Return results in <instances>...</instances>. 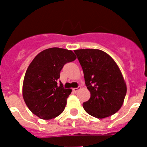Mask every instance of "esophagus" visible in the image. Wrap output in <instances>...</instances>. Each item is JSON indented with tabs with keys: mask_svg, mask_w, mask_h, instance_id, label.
<instances>
[{
	"mask_svg": "<svg viewBox=\"0 0 147 147\" xmlns=\"http://www.w3.org/2000/svg\"><path fill=\"white\" fill-rule=\"evenodd\" d=\"M80 89H81V87H80V86H79V87H77V88H73V91L74 92V93H76V92H77V91H79V90H80Z\"/></svg>",
	"mask_w": 147,
	"mask_h": 147,
	"instance_id": "esophagus-1",
	"label": "esophagus"
}]
</instances>
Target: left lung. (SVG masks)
Wrapping results in <instances>:
<instances>
[{
    "instance_id": "obj_1",
    "label": "left lung",
    "mask_w": 147,
    "mask_h": 147,
    "mask_svg": "<svg viewBox=\"0 0 147 147\" xmlns=\"http://www.w3.org/2000/svg\"><path fill=\"white\" fill-rule=\"evenodd\" d=\"M82 67L90 98L83 103L85 110L98 119L108 117L121 107L127 86L119 67L107 53L98 49L75 50Z\"/></svg>"
}]
</instances>
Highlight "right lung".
<instances>
[{"label":"right lung","instance_id":"add662e5","mask_svg":"<svg viewBox=\"0 0 147 147\" xmlns=\"http://www.w3.org/2000/svg\"><path fill=\"white\" fill-rule=\"evenodd\" d=\"M72 51L51 48L37 54L29 65L23 80V96L34 115L45 120L60 115L71 93L58 80L66 63L75 60Z\"/></svg>","mask_w":147,"mask_h":147}]
</instances>
